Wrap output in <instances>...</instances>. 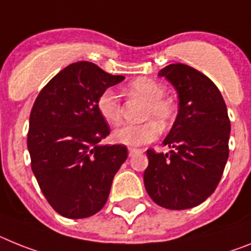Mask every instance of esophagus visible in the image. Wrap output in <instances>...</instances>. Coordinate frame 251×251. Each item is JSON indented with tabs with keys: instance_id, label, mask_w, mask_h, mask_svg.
Returning a JSON list of instances; mask_svg holds the SVG:
<instances>
[{
	"instance_id": "esophagus-1",
	"label": "esophagus",
	"mask_w": 251,
	"mask_h": 251,
	"mask_svg": "<svg viewBox=\"0 0 251 251\" xmlns=\"http://www.w3.org/2000/svg\"><path fill=\"white\" fill-rule=\"evenodd\" d=\"M138 152H141V150L140 149H132V148H130V149H128V156L135 155V154H138Z\"/></svg>"
}]
</instances>
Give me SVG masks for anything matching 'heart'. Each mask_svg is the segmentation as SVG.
<instances>
[{
    "instance_id": "b5f03b06",
    "label": "heart",
    "mask_w": 251,
    "mask_h": 251,
    "mask_svg": "<svg viewBox=\"0 0 251 251\" xmlns=\"http://www.w3.org/2000/svg\"><path fill=\"white\" fill-rule=\"evenodd\" d=\"M126 93L132 97L144 100L141 119L156 120L167 125L176 115V107L169 99H165V88L156 80L150 78H138L128 83ZM96 108L106 123L115 125L121 119V102L112 89H104L96 100ZM152 120L141 124H126L113 131V139L120 144L136 148L150 143L158 136L159 128Z\"/></svg>"
}]
</instances>
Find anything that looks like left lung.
I'll use <instances>...</instances> for the list:
<instances>
[{"label": "left lung", "instance_id": "left-lung-1", "mask_svg": "<svg viewBox=\"0 0 251 251\" xmlns=\"http://www.w3.org/2000/svg\"><path fill=\"white\" fill-rule=\"evenodd\" d=\"M177 89V119L163 144L167 154L148 149L144 172L148 195L159 206L187 210L210 197L228 158L230 119L221 92L189 65L169 64L159 72Z\"/></svg>", "mask_w": 251, "mask_h": 251}]
</instances>
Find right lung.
<instances>
[{
    "label": "right lung",
    "mask_w": 251,
    "mask_h": 251,
    "mask_svg": "<svg viewBox=\"0 0 251 251\" xmlns=\"http://www.w3.org/2000/svg\"><path fill=\"white\" fill-rule=\"evenodd\" d=\"M124 78L77 62L54 75L35 100L27 132L31 169L62 216L84 219L99 212L127 159L125 145L101 144L110 126L96 108L100 93Z\"/></svg>",
    "instance_id": "right-lung-1"
}]
</instances>
